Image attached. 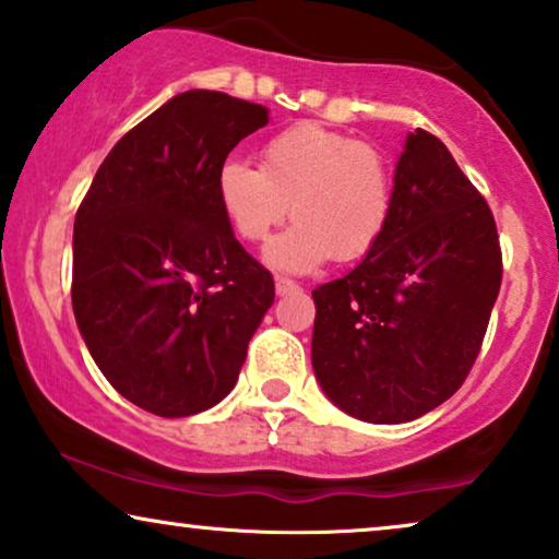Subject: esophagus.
I'll return each mask as SVG.
<instances>
[{"mask_svg": "<svg viewBox=\"0 0 559 559\" xmlns=\"http://www.w3.org/2000/svg\"><path fill=\"white\" fill-rule=\"evenodd\" d=\"M274 289H277V295H293V293H297V289H300V285H297V282H293V280H287V277H277V280H274Z\"/></svg>", "mask_w": 559, "mask_h": 559, "instance_id": "obj_1", "label": "esophagus"}]
</instances>
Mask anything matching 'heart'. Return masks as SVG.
Returning <instances> with one entry per match:
<instances>
[{"label": "heart", "mask_w": 559, "mask_h": 559, "mask_svg": "<svg viewBox=\"0 0 559 559\" xmlns=\"http://www.w3.org/2000/svg\"><path fill=\"white\" fill-rule=\"evenodd\" d=\"M215 198L246 241H264L289 207L295 221L264 259L274 270L310 272L331 257L349 262L372 249L388 223L390 177L367 143L297 122L262 143L259 169L243 158L217 166Z\"/></svg>", "instance_id": "heart-1"}]
</instances>
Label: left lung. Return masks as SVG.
<instances>
[{
  "instance_id": "8db88e82",
  "label": "left lung",
  "mask_w": 559,
  "mask_h": 559,
  "mask_svg": "<svg viewBox=\"0 0 559 559\" xmlns=\"http://www.w3.org/2000/svg\"><path fill=\"white\" fill-rule=\"evenodd\" d=\"M501 274L488 202L444 143L416 128L377 243L313 289L310 357L323 393L367 424H405L449 401L480 352Z\"/></svg>"
}]
</instances>
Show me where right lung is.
I'll list each match as a JSON object with an SVG mask.
<instances>
[{"instance_id": "1", "label": "right lung", "mask_w": 559, "mask_h": 559, "mask_svg": "<svg viewBox=\"0 0 559 559\" xmlns=\"http://www.w3.org/2000/svg\"><path fill=\"white\" fill-rule=\"evenodd\" d=\"M266 122L230 94H177L115 143L76 210L79 333L138 408L182 418L221 403L272 308V274L215 198L217 166Z\"/></svg>"}]
</instances>
